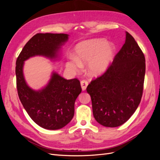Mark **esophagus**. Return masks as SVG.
Listing matches in <instances>:
<instances>
[{"label":"esophagus","instance_id":"34e87169","mask_svg":"<svg viewBox=\"0 0 160 160\" xmlns=\"http://www.w3.org/2000/svg\"><path fill=\"white\" fill-rule=\"evenodd\" d=\"M81 88H82V90L83 91H85L87 88V87H88V82L85 81V80H83L81 81Z\"/></svg>","mask_w":160,"mask_h":160}]
</instances>
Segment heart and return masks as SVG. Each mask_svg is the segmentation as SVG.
<instances>
[{"mask_svg":"<svg viewBox=\"0 0 160 160\" xmlns=\"http://www.w3.org/2000/svg\"><path fill=\"white\" fill-rule=\"evenodd\" d=\"M75 57H71L67 67L72 72L80 71L87 64V72L93 77L102 75L108 69L112 61L115 48L103 39L87 41L77 45L75 49Z\"/></svg>","mask_w":160,"mask_h":160,"instance_id":"b5f03b06","label":"heart"}]
</instances>
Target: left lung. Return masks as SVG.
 I'll return each mask as SVG.
<instances>
[{
    "label": "left lung",
    "mask_w": 160,
    "mask_h": 160,
    "mask_svg": "<svg viewBox=\"0 0 160 160\" xmlns=\"http://www.w3.org/2000/svg\"><path fill=\"white\" fill-rule=\"evenodd\" d=\"M146 59L134 38L126 39L111 65L87 88L95 120L105 127L115 128L131 118L141 101Z\"/></svg>",
    "instance_id": "1"
}]
</instances>
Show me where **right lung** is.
<instances>
[{
  "label": "right lung",
  "instance_id": "1",
  "mask_svg": "<svg viewBox=\"0 0 160 160\" xmlns=\"http://www.w3.org/2000/svg\"><path fill=\"white\" fill-rule=\"evenodd\" d=\"M68 36L62 33H37L26 43L16 61L19 99L30 118L47 129H59L71 122L74 115L75 100L81 92L80 81L77 79L67 80L53 72L45 88L35 91L27 85L24 78V61L36 55L57 58Z\"/></svg>",
  "mask_w": 160,
  "mask_h": 160
}]
</instances>
